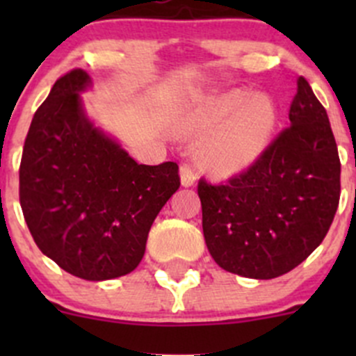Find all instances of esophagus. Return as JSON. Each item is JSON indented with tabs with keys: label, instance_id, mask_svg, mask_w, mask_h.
Wrapping results in <instances>:
<instances>
[{
	"label": "esophagus",
	"instance_id": "34e87169",
	"mask_svg": "<svg viewBox=\"0 0 356 356\" xmlns=\"http://www.w3.org/2000/svg\"><path fill=\"white\" fill-rule=\"evenodd\" d=\"M179 174H181V184L184 186V188H189V186L195 184V181H196V172L193 170L191 165L182 163V165H181V170H179Z\"/></svg>",
	"mask_w": 356,
	"mask_h": 356
}]
</instances>
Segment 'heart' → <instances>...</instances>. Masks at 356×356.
Returning a JSON list of instances; mask_svg holds the SVG:
<instances>
[{
  "label": "heart",
  "mask_w": 356,
  "mask_h": 356,
  "mask_svg": "<svg viewBox=\"0 0 356 356\" xmlns=\"http://www.w3.org/2000/svg\"><path fill=\"white\" fill-rule=\"evenodd\" d=\"M179 125L189 134L207 132L198 146L203 165L215 172H238L267 149L277 108L267 95L231 89L193 99L179 115Z\"/></svg>",
  "instance_id": "obj_1"
}]
</instances>
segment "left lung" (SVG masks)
Returning a JSON list of instances; mask_svg holds the SVG:
<instances>
[{
    "label": "left lung",
    "instance_id": "obj_1",
    "mask_svg": "<svg viewBox=\"0 0 356 356\" xmlns=\"http://www.w3.org/2000/svg\"><path fill=\"white\" fill-rule=\"evenodd\" d=\"M341 163L327 111L305 77L284 129L261 156L220 184L200 179L203 234L224 270L274 279L307 260L331 227Z\"/></svg>",
    "mask_w": 356,
    "mask_h": 356
}]
</instances>
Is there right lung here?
Returning <instances> with one entry per match:
<instances>
[{
  "instance_id": "add662e5",
  "label": "right lung",
  "mask_w": 356,
  "mask_h": 356,
  "mask_svg": "<svg viewBox=\"0 0 356 356\" xmlns=\"http://www.w3.org/2000/svg\"><path fill=\"white\" fill-rule=\"evenodd\" d=\"M81 68L60 77L29 127L20 207L39 250L86 281L129 274L145 257L156 215L181 186L174 161L143 165L96 127Z\"/></svg>"
}]
</instances>
